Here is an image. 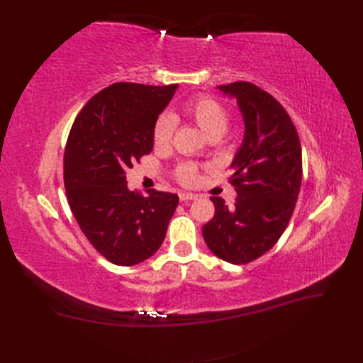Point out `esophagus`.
<instances>
[{
	"instance_id": "obj_1",
	"label": "esophagus",
	"mask_w": 363,
	"mask_h": 363,
	"mask_svg": "<svg viewBox=\"0 0 363 363\" xmlns=\"http://www.w3.org/2000/svg\"><path fill=\"white\" fill-rule=\"evenodd\" d=\"M179 199H180V201H189V200H196V199H199V195H196V194H188V192H180L179 194Z\"/></svg>"
}]
</instances>
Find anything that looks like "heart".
<instances>
[{"label": "heart", "instance_id": "obj_1", "mask_svg": "<svg viewBox=\"0 0 363 363\" xmlns=\"http://www.w3.org/2000/svg\"><path fill=\"white\" fill-rule=\"evenodd\" d=\"M183 112L192 123L200 127L208 139L221 138L230 124L227 108L211 95H196L186 101ZM175 130L174 118L169 113H162L152 125V144L156 148H168L172 142ZM175 179L183 186H195L200 180V167L192 162H183L175 168Z\"/></svg>", "mask_w": 363, "mask_h": 363}]
</instances>
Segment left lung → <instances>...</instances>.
Returning a JSON list of instances; mask_svg holds the SVG:
<instances>
[{"label": "left lung", "instance_id": "8db88e82", "mask_svg": "<svg viewBox=\"0 0 363 363\" xmlns=\"http://www.w3.org/2000/svg\"><path fill=\"white\" fill-rule=\"evenodd\" d=\"M218 89L238 100L245 136L228 179L236 201L228 207L211 196L215 216L203 225V238L219 259L245 265L276 245L289 224L303 177L301 144L291 116L267 91L250 82Z\"/></svg>", "mask_w": 363, "mask_h": 363}]
</instances>
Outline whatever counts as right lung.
Here are the masks:
<instances>
[{
  "instance_id": "obj_1",
  "label": "right lung",
  "mask_w": 363,
  "mask_h": 363,
  "mask_svg": "<svg viewBox=\"0 0 363 363\" xmlns=\"http://www.w3.org/2000/svg\"><path fill=\"white\" fill-rule=\"evenodd\" d=\"M179 84L115 83L77 115L63 156L71 211L94 248L133 267L160 248L179 204L175 194L128 191L125 174L152 150V125Z\"/></svg>"
}]
</instances>
